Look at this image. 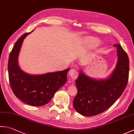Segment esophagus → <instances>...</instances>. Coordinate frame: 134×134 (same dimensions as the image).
Here are the masks:
<instances>
[{
	"mask_svg": "<svg viewBox=\"0 0 134 134\" xmlns=\"http://www.w3.org/2000/svg\"><path fill=\"white\" fill-rule=\"evenodd\" d=\"M69 74L72 79H75L78 77L77 70L74 69H71L69 71Z\"/></svg>",
	"mask_w": 134,
	"mask_h": 134,
	"instance_id": "34e87169",
	"label": "esophagus"
}]
</instances>
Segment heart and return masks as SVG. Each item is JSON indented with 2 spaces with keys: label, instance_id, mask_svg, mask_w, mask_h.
<instances>
[{
  "label": "heart",
  "instance_id": "1",
  "mask_svg": "<svg viewBox=\"0 0 134 134\" xmlns=\"http://www.w3.org/2000/svg\"><path fill=\"white\" fill-rule=\"evenodd\" d=\"M86 43L90 47H95L99 44V41L95 38L89 37L86 39Z\"/></svg>",
  "mask_w": 134,
  "mask_h": 134
}]
</instances>
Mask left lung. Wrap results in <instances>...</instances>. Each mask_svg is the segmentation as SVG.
Here are the masks:
<instances>
[{"label": "left lung", "mask_w": 134, "mask_h": 134, "mask_svg": "<svg viewBox=\"0 0 134 134\" xmlns=\"http://www.w3.org/2000/svg\"><path fill=\"white\" fill-rule=\"evenodd\" d=\"M117 48V62L108 78L96 80L80 71L75 80L77 95L73 106L78 113L85 116H93L106 110L113 104L124 91L129 75V58L119 44Z\"/></svg>", "instance_id": "8db88e82"}]
</instances>
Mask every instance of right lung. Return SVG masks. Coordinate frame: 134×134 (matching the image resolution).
Here are the masks:
<instances>
[{
    "mask_svg": "<svg viewBox=\"0 0 134 134\" xmlns=\"http://www.w3.org/2000/svg\"><path fill=\"white\" fill-rule=\"evenodd\" d=\"M30 32L21 36L10 52L8 62L10 85L16 97L33 106H41L51 101L56 92L66 82L70 69L41 75H30L24 72L18 63V57L24 39Z\"/></svg>",
    "mask_w": 134,
    "mask_h": 134,
    "instance_id": "right-lung-1",
    "label": "right lung"
}]
</instances>
